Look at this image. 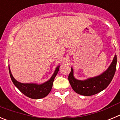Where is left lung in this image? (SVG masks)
Returning <instances> with one entry per match:
<instances>
[{"label": "left lung", "instance_id": "1", "mask_svg": "<svg viewBox=\"0 0 120 120\" xmlns=\"http://www.w3.org/2000/svg\"><path fill=\"white\" fill-rule=\"evenodd\" d=\"M116 67V55L107 70L101 75L85 80H77L73 76V70L68 75V80L73 90L77 94L85 96H93L101 92L107 88L112 81Z\"/></svg>", "mask_w": 120, "mask_h": 120}]
</instances>
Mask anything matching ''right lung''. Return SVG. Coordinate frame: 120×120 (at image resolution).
Masks as SVG:
<instances>
[{
	"instance_id": "right-lung-1",
	"label": "right lung",
	"mask_w": 120,
	"mask_h": 120,
	"mask_svg": "<svg viewBox=\"0 0 120 120\" xmlns=\"http://www.w3.org/2000/svg\"><path fill=\"white\" fill-rule=\"evenodd\" d=\"M59 69V66H58L55 70V73H53V75L49 80L43 84L38 85L36 83H22L17 81L12 76L9 67V71L11 79L14 85L25 96L33 99H39V98H44L49 94L52 88L54 79L58 74Z\"/></svg>"
}]
</instances>
